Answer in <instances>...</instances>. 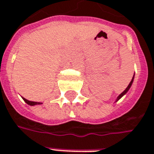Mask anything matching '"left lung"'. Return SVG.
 <instances>
[{
  "label": "left lung",
  "instance_id": "8db88e82",
  "mask_svg": "<svg viewBox=\"0 0 154 154\" xmlns=\"http://www.w3.org/2000/svg\"><path fill=\"white\" fill-rule=\"evenodd\" d=\"M134 76H135V75H134ZM133 80H134V77H132V80H131V81H130V84H129V85H128V87L126 88H125V91H124V92H123V93H121L119 94V97H118V98H117V100H119L120 98H121V97H122V96H124V95H125V94L127 93V92H128V90H129V89H130V87H131V85H132V82H133Z\"/></svg>",
  "mask_w": 154,
  "mask_h": 154
}]
</instances>
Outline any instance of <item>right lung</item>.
<instances>
[{
  "mask_svg": "<svg viewBox=\"0 0 154 154\" xmlns=\"http://www.w3.org/2000/svg\"><path fill=\"white\" fill-rule=\"evenodd\" d=\"M24 99V100L26 102V103L29 105V106H35V105H39V104H42L41 102H35V101H30V100H26L25 98Z\"/></svg>",
  "mask_w": 154,
  "mask_h": 154,
  "instance_id": "1",
  "label": "right lung"
}]
</instances>
